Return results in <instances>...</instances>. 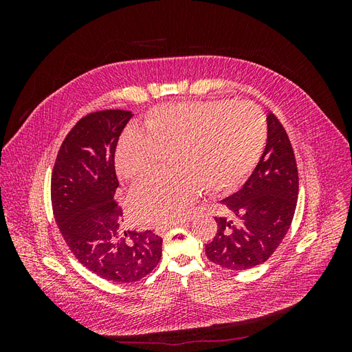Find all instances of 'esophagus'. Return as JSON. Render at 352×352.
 I'll return each instance as SVG.
<instances>
[{
    "label": "esophagus",
    "mask_w": 352,
    "mask_h": 352,
    "mask_svg": "<svg viewBox=\"0 0 352 352\" xmlns=\"http://www.w3.org/2000/svg\"><path fill=\"white\" fill-rule=\"evenodd\" d=\"M188 220L186 219H182V220H177V221H172V223H168V225H164V226H160V228H157L155 229V232L157 233H162L163 235V232H166L167 229H170V228H173V226H179V225H185Z\"/></svg>",
    "instance_id": "esophagus-1"
}]
</instances>
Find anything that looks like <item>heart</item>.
Wrapping results in <instances>:
<instances>
[{
	"mask_svg": "<svg viewBox=\"0 0 352 352\" xmlns=\"http://www.w3.org/2000/svg\"><path fill=\"white\" fill-rule=\"evenodd\" d=\"M265 142V120L250 102L166 104L150 111L144 133L129 132L117 148L116 168L126 182L150 176L162 154L170 153L173 175L150 179L129 199L142 225H166L182 214L202 188L226 194L258 163Z\"/></svg>",
	"mask_w": 352,
	"mask_h": 352,
	"instance_id": "obj_1",
	"label": "heart"
}]
</instances>
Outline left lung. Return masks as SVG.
Here are the masks:
<instances>
[{"label":"left lung","instance_id":"1","mask_svg":"<svg viewBox=\"0 0 352 352\" xmlns=\"http://www.w3.org/2000/svg\"><path fill=\"white\" fill-rule=\"evenodd\" d=\"M298 199V170L289 138L274 114L267 116V142L247 182L221 199L233 220L216 217L217 233L206 245L210 261L229 270L252 269L278 250Z\"/></svg>","mask_w":352,"mask_h":352}]
</instances>
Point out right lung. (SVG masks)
Returning <instances> with one entry per match:
<instances>
[{
    "label": "right lung",
    "instance_id": "1",
    "mask_svg": "<svg viewBox=\"0 0 352 352\" xmlns=\"http://www.w3.org/2000/svg\"><path fill=\"white\" fill-rule=\"evenodd\" d=\"M132 116L124 110L85 116L63 141L51 177L52 211L74 257L100 278L122 283L151 273L163 245L151 230L120 229L114 154Z\"/></svg>",
    "mask_w": 352,
    "mask_h": 352
}]
</instances>
